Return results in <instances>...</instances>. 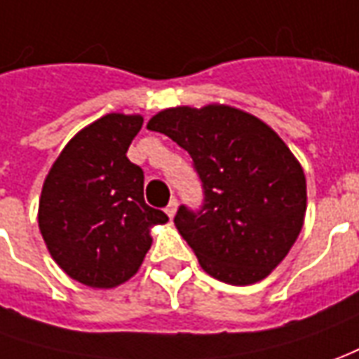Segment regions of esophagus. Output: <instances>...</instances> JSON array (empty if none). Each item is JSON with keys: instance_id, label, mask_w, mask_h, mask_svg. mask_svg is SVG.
<instances>
[{"instance_id": "esophagus-1", "label": "esophagus", "mask_w": 359, "mask_h": 359, "mask_svg": "<svg viewBox=\"0 0 359 359\" xmlns=\"http://www.w3.org/2000/svg\"><path fill=\"white\" fill-rule=\"evenodd\" d=\"M175 211H177V199H172V201L168 203V207H165V212H168L170 219H174Z\"/></svg>"}]
</instances>
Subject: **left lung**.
I'll return each instance as SVG.
<instances>
[{
    "label": "left lung",
    "instance_id": "obj_1",
    "mask_svg": "<svg viewBox=\"0 0 359 359\" xmlns=\"http://www.w3.org/2000/svg\"><path fill=\"white\" fill-rule=\"evenodd\" d=\"M189 152L203 205L177 209L175 226L201 268L231 285L268 278L303 229L307 182L271 128L229 105L172 107L148 121Z\"/></svg>",
    "mask_w": 359,
    "mask_h": 359
}]
</instances>
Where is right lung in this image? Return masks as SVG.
<instances>
[{
    "label": "right lung",
    "mask_w": 359,
    "mask_h": 359,
    "mask_svg": "<svg viewBox=\"0 0 359 359\" xmlns=\"http://www.w3.org/2000/svg\"><path fill=\"white\" fill-rule=\"evenodd\" d=\"M140 115L109 113L64 147L39 201V229L54 262L72 279L117 287L140 268L150 229L168 221L144 203V172L127 158Z\"/></svg>",
    "instance_id": "add662e5"
}]
</instances>
